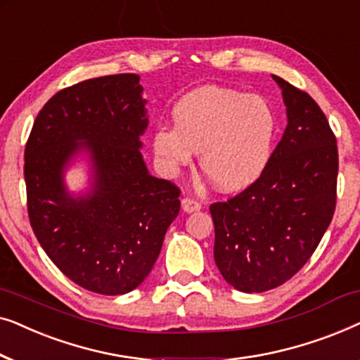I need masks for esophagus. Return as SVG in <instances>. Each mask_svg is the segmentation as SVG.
I'll return each mask as SVG.
<instances>
[{"instance_id":"34e87169","label":"esophagus","mask_w":360,"mask_h":360,"mask_svg":"<svg viewBox=\"0 0 360 360\" xmlns=\"http://www.w3.org/2000/svg\"><path fill=\"white\" fill-rule=\"evenodd\" d=\"M181 208H184L186 213H191V211H198L201 208V203L198 200L191 198V196H185V198L181 200Z\"/></svg>"}]
</instances>
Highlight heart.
<instances>
[{"label":"heart","instance_id":"b5f03b06","mask_svg":"<svg viewBox=\"0 0 360 360\" xmlns=\"http://www.w3.org/2000/svg\"><path fill=\"white\" fill-rule=\"evenodd\" d=\"M174 127L154 131V150L167 169L188 165L201 152L203 174L224 191L255 184L267 169L278 121L264 96L223 86H203L174 108Z\"/></svg>","mask_w":360,"mask_h":360}]
</instances>
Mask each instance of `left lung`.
Here are the masks:
<instances>
[{"mask_svg": "<svg viewBox=\"0 0 360 360\" xmlns=\"http://www.w3.org/2000/svg\"><path fill=\"white\" fill-rule=\"evenodd\" d=\"M288 124L262 176L210 206L214 262L226 282L260 293L288 282L308 262L336 210V136L307 91L274 75Z\"/></svg>", "mask_w": 360, "mask_h": 360, "instance_id": "obj_1", "label": "left lung"}]
</instances>
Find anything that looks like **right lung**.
<instances>
[{
  "label": "right lung",
  "mask_w": 360,
  "mask_h": 360,
  "mask_svg": "<svg viewBox=\"0 0 360 360\" xmlns=\"http://www.w3.org/2000/svg\"><path fill=\"white\" fill-rule=\"evenodd\" d=\"M134 73L90 78L49 100L24 150L27 214L39 244L82 288L122 295L150 274L167 228L180 211V188L149 175L139 147L146 100ZM97 169L88 199L68 197L63 167L79 148Z\"/></svg>",
  "instance_id": "1"
}]
</instances>
